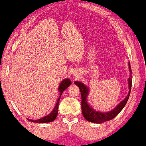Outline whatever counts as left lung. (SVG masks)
Instances as JSON below:
<instances>
[{
    "label": "left lung",
    "mask_w": 146,
    "mask_h": 146,
    "mask_svg": "<svg viewBox=\"0 0 146 146\" xmlns=\"http://www.w3.org/2000/svg\"><path fill=\"white\" fill-rule=\"evenodd\" d=\"M129 71L131 72L130 77L129 78V92L127 96L119 104L116 108H115L111 111L108 112H100L95 111L94 109H92L90 105H88L87 102V96L88 95L89 89L85 84L80 82H75V84L80 88L81 92V96H82V111L83 113L84 117H85L86 120L94 123H103V122H106V121L111 120L114 118L120 112L122 111V109L125 106L129 100L130 93H131V86H132V71H131V64L129 62Z\"/></svg>",
    "instance_id": "obj_1"
}]
</instances>
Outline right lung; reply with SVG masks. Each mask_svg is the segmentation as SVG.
Returning <instances> with one entry per match:
<instances>
[{"label": "right lung", "mask_w": 146, "mask_h": 146, "mask_svg": "<svg viewBox=\"0 0 146 146\" xmlns=\"http://www.w3.org/2000/svg\"><path fill=\"white\" fill-rule=\"evenodd\" d=\"M71 84V81L69 79H64V80L62 81L60 84L59 88H58V92L60 93V96L58 99L57 103H56V106L54 107V110H52V111L49 114V115H46V116L42 117V118L38 119V120H29V121H31L33 122H38V123H47V122H50L54 121L56 119V116L58 115V104H59V101L60 99L61 94H62L63 91L65 89L69 86Z\"/></svg>", "instance_id": "1"}]
</instances>
